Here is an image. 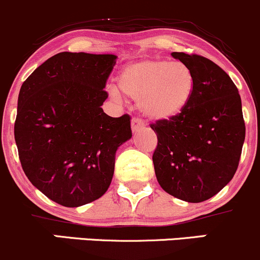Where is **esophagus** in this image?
Returning <instances> with one entry per match:
<instances>
[{
    "instance_id": "obj_1",
    "label": "esophagus",
    "mask_w": 260,
    "mask_h": 260,
    "mask_svg": "<svg viewBox=\"0 0 260 260\" xmlns=\"http://www.w3.org/2000/svg\"><path fill=\"white\" fill-rule=\"evenodd\" d=\"M132 131H133V133H136V132H138V131H141L142 128H144V123H143V121H142L141 118H138V117H135V118L132 119Z\"/></svg>"
}]
</instances>
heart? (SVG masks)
Listing matches in <instances>:
<instances>
[{
    "mask_svg": "<svg viewBox=\"0 0 260 260\" xmlns=\"http://www.w3.org/2000/svg\"><path fill=\"white\" fill-rule=\"evenodd\" d=\"M119 90L138 101L142 113L154 121H170L189 106L195 76L187 64L165 59H143L127 65L118 75ZM110 95L119 99L118 91Z\"/></svg>",
    "mask_w": 260,
    "mask_h": 260,
    "instance_id": "heart-1",
    "label": "heart"
}]
</instances>
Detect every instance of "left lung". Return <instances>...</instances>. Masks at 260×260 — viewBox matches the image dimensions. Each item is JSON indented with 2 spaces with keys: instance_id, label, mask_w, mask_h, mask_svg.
Wrapping results in <instances>:
<instances>
[{
  "instance_id": "8db88e82",
  "label": "left lung",
  "mask_w": 260,
  "mask_h": 260,
  "mask_svg": "<svg viewBox=\"0 0 260 260\" xmlns=\"http://www.w3.org/2000/svg\"><path fill=\"white\" fill-rule=\"evenodd\" d=\"M195 76L189 106L150 128L158 145L154 170L161 189L187 202H202L232 180L242 154L246 124L238 88L217 64L198 54L174 51Z\"/></svg>"
}]
</instances>
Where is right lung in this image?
Here are the masks:
<instances>
[{
    "label": "right lung",
    "instance_id": "add662e5",
    "mask_svg": "<svg viewBox=\"0 0 260 260\" xmlns=\"http://www.w3.org/2000/svg\"><path fill=\"white\" fill-rule=\"evenodd\" d=\"M112 54L62 51L28 76L18 95L14 139L27 178L65 207L106 192L116 150L132 137L131 117H110L101 106L116 64Z\"/></svg>",
    "mask_w": 260,
    "mask_h": 260
}]
</instances>
